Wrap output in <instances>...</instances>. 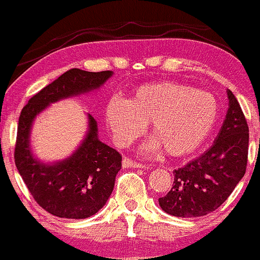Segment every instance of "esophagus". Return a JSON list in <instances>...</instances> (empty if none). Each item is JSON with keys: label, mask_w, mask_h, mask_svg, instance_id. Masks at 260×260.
<instances>
[{"label": "esophagus", "mask_w": 260, "mask_h": 260, "mask_svg": "<svg viewBox=\"0 0 260 260\" xmlns=\"http://www.w3.org/2000/svg\"><path fill=\"white\" fill-rule=\"evenodd\" d=\"M122 167L123 168H137V169H144V168H147L144 164H142V162L133 161L128 158H124L123 160H122Z\"/></svg>", "instance_id": "obj_1"}]
</instances>
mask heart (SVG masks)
I'll use <instances>...</instances> for the list:
<instances>
[{"label": "heart", "mask_w": 260, "mask_h": 260, "mask_svg": "<svg viewBox=\"0 0 260 260\" xmlns=\"http://www.w3.org/2000/svg\"><path fill=\"white\" fill-rule=\"evenodd\" d=\"M218 117L219 105L212 93L179 81L141 85L128 100L112 98L105 106V121L117 144L129 145L152 122L155 137L144 145L143 152L164 148L170 156H185L198 150Z\"/></svg>", "instance_id": "obj_1"}]
</instances>
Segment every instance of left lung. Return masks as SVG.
Here are the masks:
<instances>
[{"label":"left lung","mask_w":260,"mask_h":260,"mask_svg":"<svg viewBox=\"0 0 260 260\" xmlns=\"http://www.w3.org/2000/svg\"><path fill=\"white\" fill-rule=\"evenodd\" d=\"M228 110L215 142L202 155L174 170L173 187L159 206L172 216L201 217L218 209L246 174L249 131L242 108L227 90Z\"/></svg>","instance_id":"left-lung-1"}]
</instances>
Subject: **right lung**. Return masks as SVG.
<instances>
[{"label": "right lung", "mask_w": 260, "mask_h": 260, "mask_svg": "<svg viewBox=\"0 0 260 260\" xmlns=\"http://www.w3.org/2000/svg\"><path fill=\"white\" fill-rule=\"evenodd\" d=\"M112 75L113 71L68 70L22 110L14 161L34 200L51 215L82 219L98 213L112 193L122 156L100 141L98 122L87 113V129L78 148L61 160H42L32 148L34 121L51 104L93 92Z\"/></svg>", "instance_id": "1"}]
</instances>
